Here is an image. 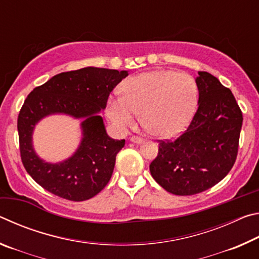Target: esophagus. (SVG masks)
<instances>
[{
  "instance_id": "1",
  "label": "esophagus",
  "mask_w": 259,
  "mask_h": 259,
  "mask_svg": "<svg viewBox=\"0 0 259 259\" xmlns=\"http://www.w3.org/2000/svg\"><path fill=\"white\" fill-rule=\"evenodd\" d=\"M130 142L134 143V144H142L144 142L143 138L137 137V136H134V137L130 138Z\"/></svg>"
}]
</instances>
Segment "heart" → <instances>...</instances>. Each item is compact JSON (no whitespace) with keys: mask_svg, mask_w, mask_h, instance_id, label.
I'll return each mask as SVG.
<instances>
[{"mask_svg":"<svg viewBox=\"0 0 259 259\" xmlns=\"http://www.w3.org/2000/svg\"><path fill=\"white\" fill-rule=\"evenodd\" d=\"M198 103V85L186 73L161 69L130 77L122 96L111 97L106 114L119 130L133 126L137 114L152 135L170 138L182 133Z\"/></svg>","mask_w":259,"mask_h":259,"instance_id":"b5f03b06","label":"heart"}]
</instances>
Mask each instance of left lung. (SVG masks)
Here are the masks:
<instances>
[{
    "instance_id": "8db88e82",
    "label": "left lung",
    "mask_w": 259,
    "mask_h": 259,
    "mask_svg": "<svg viewBox=\"0 0 259 259\" xmlns=\"http://www.w3.org/2000/svg\"><path fill=\"white\" fill-rule=\"evenodd\" d=\"M198 111L177 139L160 140L150 164L155 182L175 195H193L224 178L238 155L242 112L229 88L199 72Z\"/></svg>"
}]
</instances>
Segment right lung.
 Segmentation results:
<instances>
[{"mask_svg": "<svg viewBox=\"0 0 259 259\" xmlns=\"http://www.w3.org/2000/svg\"><path fill=\"white\" fill-rule=\"evenodd\" d=\"M126 76L128 71L84 67L57 74L27 96L18 116L20 156L38 185L71 201L91 199L107 185L125 140L109 137L99 113L106 108L112 90ZM52 113L82 120L78 150L57 164L42 160L32 147L34 125Z\"/></svg>", "mask_w": 259, "mask_h": 259, "instance_id": "right-lung-1", "label": "right lung"}]
</instances>
